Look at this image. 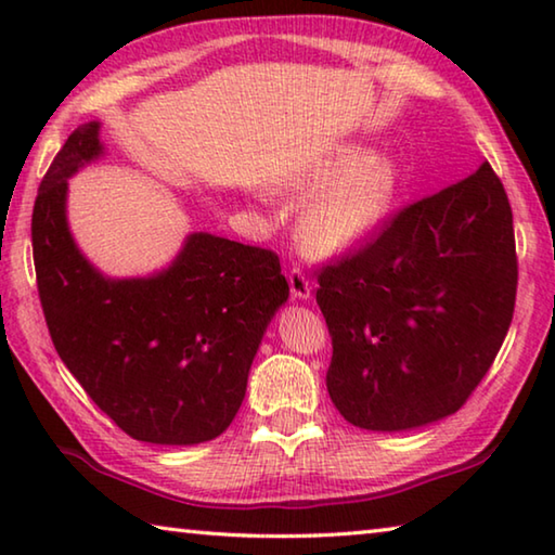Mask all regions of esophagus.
I'll return each instance as SVG.
<instances>
[{
    "label": "esophagus",
    "instance_id": "1",
    "mask_svg": "<svg viewBox=\"0 0 555 555\" xmlns=\"http://www.w3.org/2000/svg\"><path fill=\"white\" fill-rule=\"evenodd\" d=\"M288 286H291V296H294L296 300H308V298H311V291H313L311 279H308L304 271L296 269V267L288 271Z\"/></svg>",
    "mask_w": 555,
    "mask_h": 555
}]
</instances>
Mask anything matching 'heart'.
<instances>
[{
    "label": "heart",
    "instance_id": "heart-1",
    "mask_svg": "<svg viewBox=\"0 0 555 555\" xmlns=\"http://www.w3.org/2000/svg\"><path fill=\"white\" fill-rule=\"evenodd\" d=\"M288 185L308 198L298 218L300 242L315 255H345L367 242L397 208L403 185L399 158L362 146L335 149Z\"/></svg>",
    "mask_w": 555,
    "mask_h": 555
}]
</instances>
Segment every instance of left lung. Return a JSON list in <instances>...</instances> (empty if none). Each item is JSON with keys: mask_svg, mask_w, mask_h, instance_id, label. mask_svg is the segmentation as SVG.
Returning <instances> with one entry per match:
<instances>
[{"mask_svg": "<svg viewBox=\"0 0 555 555\" xmlns=\"http://www.w3.org/2000/svg\"><path fill=\"white\" fill-rule=\"evenodd\" d=\"M516 276L509 198L487 162L406 205L318 274L335 409L387 434L455 413L509 331Z\"/></svg>", "mask_w": 555, "mask_h": 555, "instance_id": "8db88e82", "label": "left lung"}]
</instances>
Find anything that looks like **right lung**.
Listing matches in <instances>:
<instances>
[{
	"label": "right lung",
	"instance_id": "obj_1",
	"mask_svg": "<svg viewBox=\"0 0 555 555\" xmlns=\"http://www.w3.org/2000/svg\"><path fill=\"white\" fill-rule=\"evenodd\" d=\"M105 154L100 121L80 125L36 195V281L55 352L127 436L195 446L232 424L249 367L288 284L274 251L188 234L152 276L112 279L68 228V178Z\"/></svg>",
	"mask_w": 555,
	"mask_h": 555
}]
</instances>
